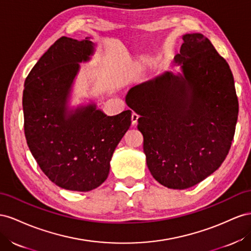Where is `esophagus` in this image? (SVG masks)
Returning a JSON list of instances; mask_svg holds the SVG:
<instances>
[{
	"mask_svg": "<svg viewBox=\"0 0 251 251\" xmlns=\"http://www.w3.org/2000/svg\"><path fill=\"white\" fill-rule=\"evenodd\" d=\"M138 119H139V116L135 112H132L131 113V124L134 126V125H137V123H138Z\"/></svg>",
	"mask_w": 251,
	"mask_h": 251,
	"instance_id": "1",
	"label": "esophagus"
}]
</instances>
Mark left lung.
I'll return each mask as SVG.
<instances>
[{"instance_id": "1", "label": "left lung", "mask_w": 251, "mask_h": 251, "mask_svg": "<svg viewBox=\"0 0 251 251\" xmlns=\"http://www.w3.org/2000/svg\"><path fill=\"white\" fill-rule=\"evenodd\" d=\"M183 41L175 56L182 75L166 71L126 96L127 105L140 114L150 174L171 189L192 187L221 166L239 113L226 60L201 33L185 34Z\"/></svg>"}]
</instances>
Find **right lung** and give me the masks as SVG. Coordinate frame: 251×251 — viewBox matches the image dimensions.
Returning <instances> with one entry per match:
<instances>
[{"label": "right lung", "instance_id": "add662e5", "mask_svg": "<svg viewBox=\"0 0 251 251\" xmlns=\"http://www.w3.org/2000/svg\"><path fill=\"white\" fill-rule=\"evenodd\" d=\"M92 53L89 38L62 37L41 56L24 85L27 145L49 180L67 190L89 191L106 180L114 149L131 124V110L108 117L95 104L67 109L78 63Z\"/></svg>", "mask_w": 251, "mask_h": 251}]
</instances>
